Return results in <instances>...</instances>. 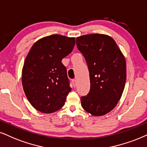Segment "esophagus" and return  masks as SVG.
Here are the masks:
<instances>
[{"instance_id": "34e87169", "label": "esophagus", "mask_w": 147, "mask_h": 147, "mask_svg": "<svg viewBox=\"0 0 147 147\" xmlns=\"http://www.w3.org/2000/svg\"><path fill=\"white\" fill-rule=\"evenodd\" d=\"M72 84H73V86H74V87H76L77 85L76 80H72Z\"/></svg>"}]
</instances>
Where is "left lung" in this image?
Segmentation results:
<instances>
[{
    "instance_id": "8db88e82",
    "label": "left lung",
    "mask_w": 147,
    "mask_h": 147,
    "mask_svg": "<svg viewBox=\"0 0 147 147\" xmlns=\"http://www.w3.org/2000/svg\"><path fill=\"white\" fill-rule=\"evenodd\" d=\"M89 71L90 88L81 97L83 109L99 117L111 111L120 100L126 81V61L115 41L104 34L76 38Z\"/></svg>"
}]
</instances>
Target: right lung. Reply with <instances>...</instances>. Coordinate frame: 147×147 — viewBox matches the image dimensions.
Wrapping results in <instances>:
<instances>
[{"label": "right lung", "instance_id": "right-lung-1", "mask_svg": "<svg viewBox=\"0 0 147 147\" xmlns=\"http://www.w3.org/2000/svg\"><path fill=\"white\" fill-rule=\"evenodd\" d=\"M74 37L52 35L32 45L22 71L24 91L38 111L50 114L61 109L71 90L66 67L61 63L75 46Z\"/></svg>", "mask_w": 147, "mask_h": 147}]
</instances>
